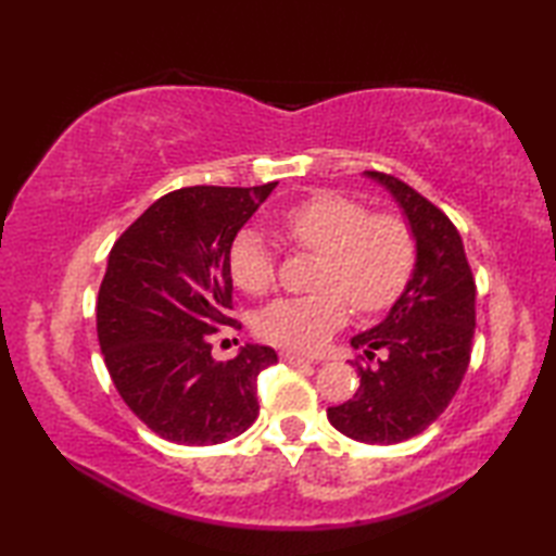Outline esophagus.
<instances>
[{"mask_svg":"<svg viewBox=\"0 0 556 556\" xmlns=\"http://www.w3.org/2000/svg\"><path fill=\"white\" fill-rule=\"evenodd\" d=\"M281 361H285V363H289V365H311L313 361L311 358H305V356H299V353H289V351H285V353H281V356H279Z\"/></svg>","mask_w":556,"mask_h":556,"instance_id":"esophagus-1","label":"esophagus"}]
</instances>
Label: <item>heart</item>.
<instances>
[{"label": "heart", "mask_w": 556, "mask_h": 556, "mask_svg": "<svg viewBox=\"0 0 556 556\" xmlns=\"http://www.w3.org/2000/svg\"><path fill=\"white\" fill-rule=\"evenodd\" d=\"M289 239L323 255L311 296L279 299L260 315L267 341L293 351L323 349L349 320V302L363 313L392 303L410 277L416 241L396 215H370L358 200L317 193L281 215ZM233 285L245 293H265L275 281V257L263 236L241 229L229 248Z\"/></svg>", "instance_id": "heart-1"}]
</instances>
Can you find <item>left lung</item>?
<instances>
[{"mask_svg": "<svg viewBox=\"0 0 556 556\" xmlns=\"http://www.w3.org/2000/svg\"><path fill=\"white\" fill-rule=\"evenodd\" d=\"M404 212L416 241V263L387 317L351 337L375 365L353 363L358 392L327 408L334 428L365 444H396L442 416L464 380L476 332V281L464 241L442 210L394 176L363 172Z\"/></svg>", "mask_w": 556, "mask_h": 556, "instance_id": "obj_1", "label": "left lung"}]
</instances>
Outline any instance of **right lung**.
<instances>
[{
  "label": "right lung",
  "instance_id": "1",
  "mask_svg": "<svg viewBox=\"0 0 556 556\" xmlns=\"http://www.w3.org/2000/svg\"><path fill=\"white\" fill-rule=\"evenodd\" d=\"M275 186L179 188L112 248L98 293L100 349L116 392L162 440L222 444L257 418V375L277 363L275 349L245 344L217 363L210 334L231 323V241Z\"/></svg>",
  "mask_w": 556,
  "mask_h": 556
}]
</instances>
